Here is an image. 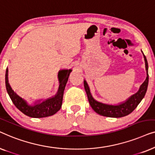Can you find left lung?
<instances>
[{"label":"left lung","mask_w":155,"mask_h":155,"mask_svg":"<svg viewBox=\"0 0 155 155\" xmlns=\"http://www.w3.org/2000/svg\"><path fill=\"white\" fill-rule=\"evenodd\" d=\"M142 53H143L144 59H145L147 77H146V79L140 87L138 91L135 94L131 95L130 97H128L126 101L118 103L117 104H105L97 101L96 99H94V97L91 94L90 87H89L87 82L85 80H84V89H85L87 95L88 101L90 102L91 107L92 108L93 110L96 113L101 116H107V117H124V116L128 115L131 112L134 111L135 108L137 107V105L140 103L142 99L145 97L146 92H147L148 82H149L147 61L143 52L142 51Z\"/></svg>","instance_id":"8db88e82"}]
</instances>
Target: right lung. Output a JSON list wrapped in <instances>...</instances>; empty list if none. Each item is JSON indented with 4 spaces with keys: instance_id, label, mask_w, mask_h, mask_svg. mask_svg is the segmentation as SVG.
I'll use <instances>...</instances> for the list:
<instances>
[{
    "instance_id": "add662e5",
    "label": "right lung",
    "mask_w": 155,
    "mask_h": 155,
    "mask_svg": "<svg viewBox=\"0 0 155 155\" xmlns=\"http://www.w3.org/2000/svg\"><path fill=\"white\" fill-rule=\"evenodd\" d=\"M72 69H63L58 71L59 87L54 96L43 100L35 101L34 104H29L22 97L12 90L8 81V69L5 72V87L8 94L12 103L21 112L31 118H44L54 115L61 109L62 106L63 92Z\"/></svg>"
}]
</instances>
